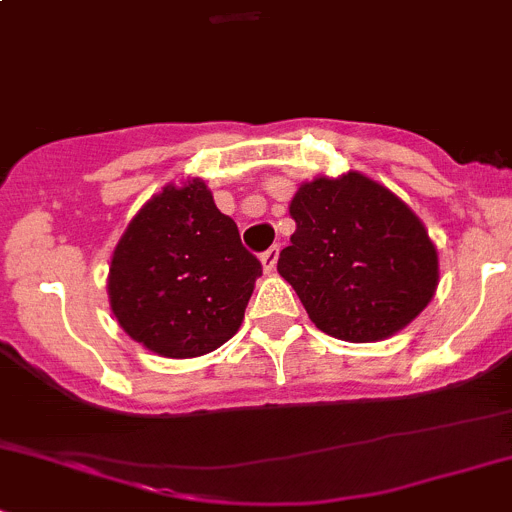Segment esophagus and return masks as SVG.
I'll use <instances>...</instances> for the list:
<instances>
[{
  "label": "esophagus",
  "instance_id": "obj_1",
  "mask_svg": "<svg viewBox=\"0 0 512 512\" xmlns=\"http://www.w3.org/2000/svg\"><path fill=\"white\" fill-rule=\"evenodd\" d=\"M278 254H281V249H278V246H271V249H268V251H263V254H261L263 271H266V273H273V271H276Z\"/></svg>",
  "mask_w": 512,
  "mask_h": 512
}]
</instances>
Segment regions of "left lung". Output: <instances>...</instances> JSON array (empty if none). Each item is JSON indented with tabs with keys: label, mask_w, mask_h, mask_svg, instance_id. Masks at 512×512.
Here are the masks:
<instances>
[{
	"label": "left lung",
	"mask_w": 512,
	"mask_h": 512,
	"mask_svg": "<svg viewBox=\"0 0 512 512\" xmlns=\"http://www.w3.org/2000/svg\"><path fill=\"white\" fill-rule=\"evenodd\" d=\"M295 234L278 273L315 328L347 342L399 333L439 286V256L419 217L387 187L347 172L300 184Z\"/></svg>",
	"instance_id": "obj_1"
}]
</instances>
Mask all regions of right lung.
<instances>
[{"mask_svg": "<svg viewBox=\"0 0 512 512\" xmlns=\"http://www.w3.org/2000/svg\"><path fill=\"white\" fill-rule=\"evenodd\" d=\"M258 276L261 261L197 177L167 184L120 236L110 261V308L147 350L199 357L236 335Z\"/></svg>", "mask_w": 512, "mask_h": 512, "instance_id": "obj_1", "label": "right lung"}]
</instances>
